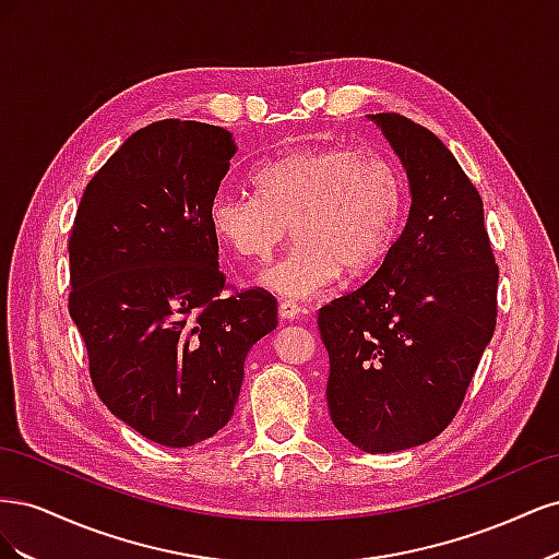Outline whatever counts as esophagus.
<instances>
[{"instance_id":"obj_1","label":"esophagus","mask_w":559,"mask_h":559,"mask_svg":"<svg viewBox=\"0 0 559 559\" xmlns=\"http://www.w3.org/2000/svg\"><path fill=\"white\" fill-rule=\"evenodd\" d=\"M300 306L298 302H294V300H282L280 302V317L282 319H298L300 317Z\"/></svg>"}]
</instances>
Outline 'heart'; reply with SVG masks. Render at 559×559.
I'll list each match as a JSON object with an SVG mask.
<instances>
[{
  "instance_id": "1",
  "label": "heart",
  "mask_w": 559,
  "mask_h": 559,
  "mask_svg": "<svg viewBox=\"0 0 559 559\" xmlns=\"http://www.w3.org/2000/svg\"><path fill=\"white\" fill-rule=\"evenodd\" d=\"M253 186L259 195H214L210 228L247 261H265L292 228L296 240L259 277L284 298L319 296L343 270L352 280L376 273L403 226V175L373 148L298 146L265 160Z\"/></svg>"
}]
</instances>
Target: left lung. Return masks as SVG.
<instances>
[{
  "label": "left lung",
  "mask_w": 559,
  "mask_h": 559,
  "mask_svg": "<svg viewBox=\"0 0 559 559\" xmlns=\"http://www.w3.org/2000/svg\"><path fill=\"white\" fill-rule=\"evenodd\" d=\"M399 156L411 212L378 273L319 310L335 429L370 454L441 433L497 326L499 267L476 186L427 128L368 114Z\"/></svg>",
  "instance_id": "left-lung-1"
}]
</instances>
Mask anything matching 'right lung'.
<instances>
[{
  "label": "right lung",
  "instance_id": "1",
  "mask_svg": "<svg viewBox=\"0 0 559 559\" xmlns=\"http://www.w3.org/2000/svg\"><path fill=\"white\" fill-rule=\"evenodd\" d=\"M238 151L195 121L151 123L83 191L70 314L107 408L148 441L191 448L228 425L251 345L277 326L263 289L224 296L210 205Z\"/></svg>",
  "mask_w": 559,
  "mask_h": 559
}]
</instances>
